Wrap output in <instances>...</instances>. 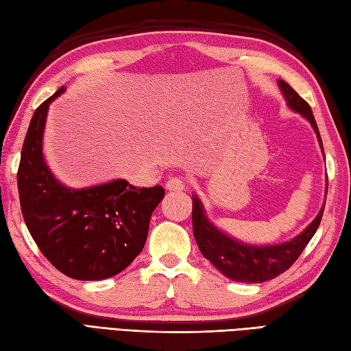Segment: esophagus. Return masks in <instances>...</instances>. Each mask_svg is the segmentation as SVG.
<instances>
[{
    "mask_svg": "<svg viewBox=\"0 0 351 351\" xmlns=\"http://www.w3.org/2000/svg\"><path fill=\"white\" fill-rule=\"evenodd\" d=\"M166 189L167 190H184L185 189V181L181 176H171L169 178V181L166 182Z\"/></svg>",
    "mask_w": 351,
    "mask_h": 351,
    "instance_id": "esophagus-1",
    "label": "esophagus"
}]
</instances>
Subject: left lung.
Returning a JSON list of instances; mask_svg holds the SVG:
<instances>
[{
  "instance_id": "obj_1",
  "label": "left lung",
  "mask_w": 351,
  "mask_h": 351,
  "mask_svg": "<svg viewBox=\"0 0 351 351\" xmlns=\"http://www.w3.org/2000/svg\"><path fill=\"white\" fill-rule=\"evenodd\" d=\"M279 86L289 108H293L303 117H306L311 125L314 126L318 141L323 149L322 136H319L315 117L312 114L309 104L287 81L279 80ZM323 211L324 206L318 213L315 220L300 235H297L291 241L274 245H261V247H258V245H249L235 241L230 237L220 232L206 219L202 204L195 196L191 213L193 235H195V240L199 245V250L202 252V255L221 274H225L226 278L235 282L259 283L278 278L279 274L287 271L295 263L297 258L302 255V252L311 241V238L317 232L319 221H322L323 217Z\"/></svg>"
}]
</instances>
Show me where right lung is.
<instances>
[{"instance_id":"add662e5","label":"right lung","mask_w":351,"mask_h":351,"mask_svg":"<svg viewBox=\"0 0 351 351\" xmlns=\"http://www.w3.org/2000/svg\"><path fill=\"white\" fill-rule=\"evenodd\" d=\"M63 90L42 102L29 122L18 169L21 211L37 247L58 271L101 280L125 270L143 250L164 189L117 180L72 190L58 182L43 161L42 137L49 104Z\"/></svg>"}]
</instances>
